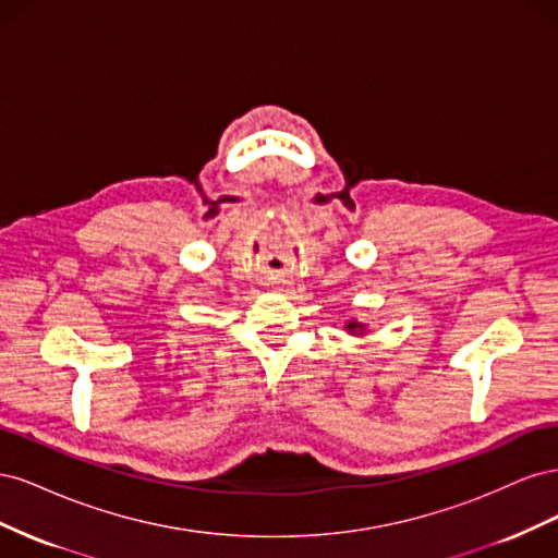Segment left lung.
Instances as JSON below:
<instances>
[{
	"mask_svg": "<svg viewBox=\"0 0 558 558\" xmlns=\"http://www.w3.org/2000/svg\"><path fill=\"white\" fill-rule=\"evenodd\" d=\"M344 330L349 332V335H356V337H363L365 332H367V328H365V324H361L359 318H349L347 324H344Z\"/></svg>",
	"mask_w": 558,
	"mask_h": 558,
	"instance_id": "8db88e82",
	"label": "left lung"
}]
</instances>
